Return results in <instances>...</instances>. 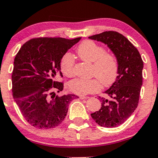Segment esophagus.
<instances>
[{
    "label": "esophagus",
    "mask_w": 158,
    "mask_h": 158,
    "mask_svg": "<svg viewBox=\"0 0 158 158\" xmlns=\"http://www.w3.org/2000/svg\"><path fill=\"white\" fill-rule=\"evenodd\" d=\"M89 97H86V96H79V99H88Z\"/></svg>",
    "instance_id": "esophagus-1"
}]
</instances>
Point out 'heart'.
<instances>
[{
  "mask_svg": "<svg viewBox=\"0 0 158 158\" xmlns=\"http://www.w3.org/2000/svg\"><path fill=\"white\" fill-rule=\"evenodd\" d=\"M77 54L81 60L94 62V74L98 79L77 78L69 83V88L74 94L85 95L100 90L101 84L105 87L113 85L118 76L119 64L115 55L106 52L102 45L92 40H85L78 46ZM63 74L70 77L74 73V59L70 53L63 56L61 61Z\"/></svg>",
  "mask_w": 158,
  "mask_h": 158,
  "instance_id": "heart-1",
  "label": "heart"
}]
</instances>
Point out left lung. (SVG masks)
Masks as SVG:
<instances>
[{"label":"left lung","instance_id":"8db88e82","mask_svg":"<svg viewBox=\"0 0 158 158\" xmlns=\"http://www.w3.org/2000/svg\"><path fill=\"white\" fill-rule=\"evenodd\" d=\"M89 39L108 45L117 57L119 64L117 79L109 89L105 91L108 99L99 97L102 107L90 116L100 126H119L131 115L138 106L143 85L142 58L137 49L117 32L106 31L90 36Z\"/></svg>","mask_w":158,"mask_h":158}]
</instances>
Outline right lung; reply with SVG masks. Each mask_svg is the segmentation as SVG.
Returning <instances> with one entry per match:
<instances>
[{"label": "right lung", "mask_w": 158, "mask_h": 158, "mask_svg": "<svg viewBox=\"0 0 158 158\" xmlns=\"http://www.w3.org/2000/svg\"><path fill=\"white\" fill-rule=\"evenodd\" d=\"M81 38H35L23 44L14 60L12 74V96L23 117L39 129H50L60 125L65 118L69 103L74 94L59 97L64 83L56 81L62 77L63 56Z\"/></svg>", "instance_id": "add662e5"}]
</instances>
